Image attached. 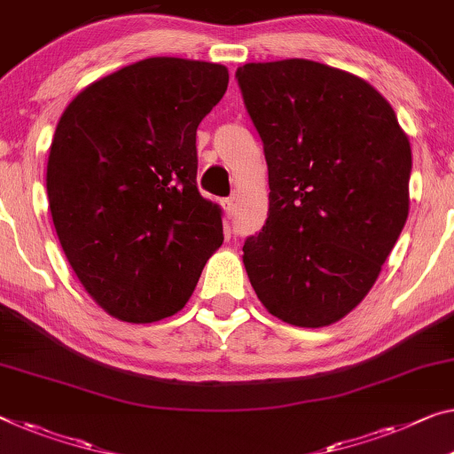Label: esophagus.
<instances>
[{
	"label": "esophagus",
	"mask_w": 454,
	"mask_h": 454,
	"mask_svg": "<svg viewBox=\"0 0 454 454\" xmlns=\"http://www.w3.org/2000/svg\"><path fill=\"white\" fill-rule=\"evenodd\" d=\"M221 205H223V211H225V217L231 219L233 213H235V200L233 199H225Z\"/></svg>",
	"instance_id": "1"
}]
</instances>
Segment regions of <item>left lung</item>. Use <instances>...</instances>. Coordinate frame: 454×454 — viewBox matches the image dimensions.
Masks as SVG:
<instances>
[{"instance_id":"8db88e82","label":"left lung","mask_w":454,"mask_h":454,"mask_svg":"<svg viewBox=\"0 0 454 454\" xmlns=\"http://www.w3.org/2000/svg\"><path fill=\"white\" fill-rule=\"evenodd\" d=\"M263 142L270 207L243 266L284 323L320 329L378 280L410 211L412 148L394 107L365 79L315 60L237 68Z\"/></svg>"}]
</instances>
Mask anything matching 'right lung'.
Returning <instances> with one entry per match:
<instances>
[{"label":"right lung","instance_id":"right-lung-1","mask_svg":"<svg viewBox=\"0 0 454 454\" xmlns=\"http://www.w3.org/2000/svg\"><path fill=\"white\" fill-rule=\"evenodd\" d=\"M227 67L154 57L90 82L62 111L46 166L52 223L89 296L125 323L176 315L223 243L197 188V128Z\"/></svg>","mask_w":454,"mask_h":454}]
</instances>
